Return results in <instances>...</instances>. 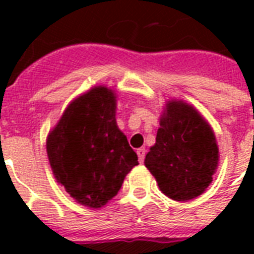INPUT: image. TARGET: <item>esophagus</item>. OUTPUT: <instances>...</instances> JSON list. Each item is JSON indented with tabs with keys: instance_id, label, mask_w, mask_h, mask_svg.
Wrapping results in <instances>:
<instances>
[{
	"instance_id": "esophagus-1",
	"label": "esophagus",
	"mask_w": 254,
	"mask_h": 254,
	"mask_svg": "<svg viewBox=\"0 0 254 254\" xmlns=\"http://www.w3.org/2000/svg\"><path fill=\"white\" fill-rule=\"evenodd\" d=\"M137 155H138V161L139 163L143 162V159H145V155H146V150H145V147H141L137 150Z\"/></svg>"
}]
</instances>
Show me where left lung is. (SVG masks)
Instances as JSON below:
<instances>
[{"label":"left lung","mask_w":254,"mask_h":254,"mask_svg":"<svg viewBox=\"0 0 254 254\" xmlns=\"http://www.w3.org/2000/svg\"><path fill=\"white\" fill-rule=\"evenodd\" d=\"M159 125L145 166L166 196L191 200L212 182L219 162L215 134L204 119L183 101H170Z\"/></svg>","instance_id":"left-lung-1"}]
</instances>
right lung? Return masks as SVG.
Segmentation results:
<instances>
[{"mask_svg": "<svg viewBox=\"0 0 254 254\" xmlns=\"http://www.w3.org/2000/svg\"><path fill=\"white\" fill-rule=\"evenodd\" d=\"M115 116L113 92L96 87L69 104L47 139L57 181L77 203L91 208L111 200L138 165Z\"/></svg>", "mask_w": 254, "mask_h": 254, "instance_id": "add662e5", "label": "right lung"}]
</instances>
